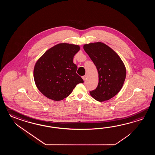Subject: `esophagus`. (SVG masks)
<instances>
[{
	"instance_id": "1",
	"label": "esophagus",
	"mask_w": 155,
	"mask_h": 155,
	"mask_svg": "<svg viewBox=\"0 0 155 155\" xmlns=\"http://www.w3.org/2000/svg\"><path fill=\"white\" fill-rule=\"evenodd\" d=\"M86 77H87L86 75H84V76H82V79H83L84 80H85L86 79Z\"/></svg>"
}]
</instances>
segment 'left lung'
I'll return each instance as SVG.
<instances>
[{"mask_svg": "<svg viewBox=\"0 0 155 155\" xmlns=\"http://www.w3.org/2000/svg\"><path fill=\"white\" fill-rule=\"evenodd\" d=\"M83 48L99 74L97 87L90 94L100 102L109 100L122 88L126 75L125 66L117 53L104 43H90Z\"/></svg>", "mask_w": 155, "mask_h": 155, "instance_id": "obj_1", "label": "left lung"}]
</instances>
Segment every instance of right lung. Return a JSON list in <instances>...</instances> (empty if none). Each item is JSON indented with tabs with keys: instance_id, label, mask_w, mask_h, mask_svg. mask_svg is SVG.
<instances>
[{
	"instance_id": "obj_1",
	"label": "right lung",
	"mask_w": 155,
	"mask_h": 155,
	"mask_svg": "<svg viewBox=\"0 0 155 155\" xmlns=\"http://www.w3.org/2000/svg\"><path fill=\"white\" fill-rule=\"evenodd\" d=\"M80 50L78 45L60 43L48 50L34 66V79L36 87L46 97L54 101L66 98L79 83L78 67L74 56Z\"/></svg>"
}]
</instances>
